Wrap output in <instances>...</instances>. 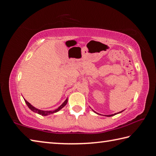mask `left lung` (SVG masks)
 <instances>
[{
    "label": "left lung",
    "instance_id": "left-lung-1",
    "mask_svg": "<svg viewBox=\"0 0 156 156\" xmlns=\"http://www.w3.org/2000/svg\"><path fill=\"white\" fill-rule=\"evenodd\" d=\"M94 111V110H93ZM123 112V111H122V112H118V113H122ZM95 113H96V112H95ZM118 113H114V114H112V115H105V116H107V117H111V116H113V115H116V114H118Z\"/></svg>",
    "mask_w": 156,
    "mask_h": 156
}]
</instances>
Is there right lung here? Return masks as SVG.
Here are the masks:
<instances>
[{
    "instance_id": "add662e5",
    "label": "right lung",
    "mask_w": 156,
    "mask_h": 156,
    "mask_svg": "<svg viewBox=\"0 0 156 156\" xmlns=\"http://www.w3.org/2000/svg\"><path fill=\"white\" fill-rule=\"evenodd\" d=\"M67 101H68V99L67 98V99L65 100V101L63 102V103L61 105H60V106L58 108V109H55L54 111H43V110H40V109H37V108H36V107H34V106H32V105H31L30 103V102H28L27 100H25V103L27 104V107L30 108V109L31 111H32L33 112H35L36 113H38V114H40L41 115H44V116L48 115H50V114H52V113H54L58 112V111H60V109H62V108L64 107L66 105H67Z\"/></svg>"
}]
</instances>
